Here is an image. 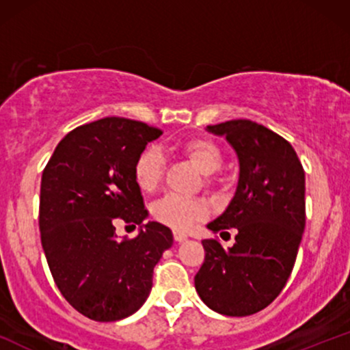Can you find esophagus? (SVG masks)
Wrapping results in <instances>:
<instances>
[{
  "instance_id": "obj_1",
  "label": "esophagus",
  "mask_w": 350,
  "mask_h": 350,
  "mask_svg": "<svg viewBox=\"0 0 350 350\" xmlns=\"http://www.w3.org/2000/svg\"><path fill=\"white\" fill-rule=\"evenodd\" d=\"M172 235H174L176 242H184V240H187V234H184V232L180 230H174L172 232Z\"/></svg>"
}]
</instances>
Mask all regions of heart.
I'll list each match as a JSON object with an SVG mask.
<instances>
[{"label": "heart", "instance_id": "1", "mask_svg": "<svg viewBox=\"0 0 350 350\" xmlns=\"http://www.w3.org/2000/svg\"><path fill=\"white\" fill-rule=\"evenodd\" d=\"M180 150L196 164L202 174L211 176L220 170L224 156L220 148L207 138H192L180 144ZM164 156L159 148L148 146L136 158L133 176L139 191L151 194L163 179ZM152 215L159 222L166 224L174 230H189L207 215V206L199 199L180 198L167 194L152 206Z\"/></svg>", "mask_w": 350, "mask_h": 350}]
</instances>
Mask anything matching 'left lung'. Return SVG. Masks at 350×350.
<instances>
[{"label":"left lung","mask_w":350,"mask_h":350,"mask_svg":"<svg viewBox=\"0 0 350 350\" xmlns=\"http://www.w3.org/2000/svg\"><path fill=\"white\" fill-rule=\"evenodd\" d=\"M206 130L224 136L239 158L234 198L207 228L237 235L228 248L202 240L196 291L219 314L250 316L280 295L295 267L306 224L304 170L291 144L263 124L230 120Z\"/></svg>","instance_id":"1"}]
</instances>
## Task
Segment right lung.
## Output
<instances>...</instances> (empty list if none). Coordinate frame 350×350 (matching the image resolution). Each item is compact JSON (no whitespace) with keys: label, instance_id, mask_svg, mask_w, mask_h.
I'll return each mask as SVG.
<instances>
[{"label":"right lung","instance_id":"right-lung-1","mask_svg":"<svg viewBox=\"0 0 350 350\" xmlns=\"http://www.w3.org/2000/svg\"><path fill=\"white\" fill-rule=\"evenodd\" d=\"M163 135L143 122L107 116L60 139L41 180L39 230L55 284L83 316L124 319L143 306L152 270L172 232L148 217L133 167L148 143ZM118 219L139 225L135 239L118 241Z\"/></svg>","mask_w":350,"mask_h":350}]
</instances>
